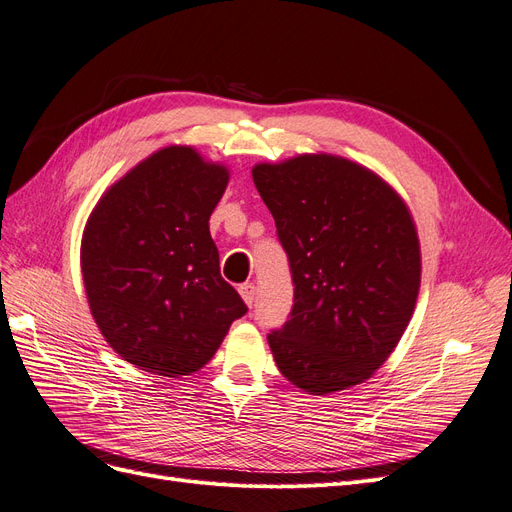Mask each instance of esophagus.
Returning <instances> with one entry per match:
<instances>
[{
  "mask_svg": "<svg viewBox=\"0 0 512 512\" xmlns=\"http://www.w3.org/2000/svg\"><path fill=\"white\" fill-rule=\"evenodd\" d=\"M239 294L245 300V304L252 306L256 302V285L254 283H241L239 285Z\"/></svg>",
  "mask_w": 512,
  "mask_h": 512,
  "instance_id": "34e87169",
  "label": "esophagus"
}]
</instances>
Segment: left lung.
Returning <instances> with one entry per match:
<instances>
[{
	"instance_id": "1",
	"label": "left lung",
	"mask_w": 512,
	"mask_h": 512,
	"mask_svg": "<svg viewBox=\"0 0 512 512\" xmlns=\"http://www.w3.org/2000/svg\"><path fill=\"white\" fill-rule=\"evenodd\" d=\"M254 185L288 254L294 304L271 330L279 372L311 395L370 378L412 319L420 243L401 197L334 155L260 163Z\"/></svg>"
}]
</instances>
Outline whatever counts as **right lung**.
<instances>
[{"label": "right lung", "mask_w": 512, "mask_h": 512, "mask_svg": "<svg viewBox=\"0 0 512 512\" xmlns=\"http://www.w3.org/2000/svg\"><path fill=\"white\" fill-rule=\"evenodd\" d=\"M227 182L224 166L168 147L115 182L88 218L81 273L92 317L140 370L168 378L201 370L248 313L220 275L208 224Z\"/></svg>", "instance_id": "add662e5"}]
</instances>
